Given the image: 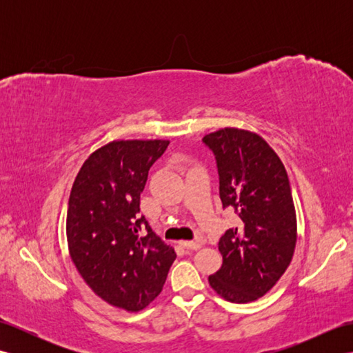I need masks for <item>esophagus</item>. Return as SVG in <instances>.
Here are the masks:
<instances>
[{"label": "esophagus", "instance_id": "esophagus-1", "mask_svg": "<svg viewBox=\"0 0 353 353\" xmlns=\"http://www.w3.org/2000/svg\"><path fill=\"white\" fill-rule=\"evenodd\" d=\"M181 245L183 249H188V250H197L200 249V243L199 241H181Z\"/></svg>", "mask_w": 353, "mask_h": 353}]
</instances>
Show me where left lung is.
<instances>
[{"label": "left lung", "instance_id": "obj_1", "mask_svg": "<svg viewBox=\"0 0 353 353\" xmlns=\"http://www.w3.org/2000/svg\"><path fill=\"white\" fill-rule=\"evenodd\" d=\"M203 144L215 156L223 209L238 215L236 228L220 238L223 265L209 283L229 302H253L273 288L294 253L297 221L287 171L256 133L221 129Z\"/></svg>", "mask_w": 353, "mask_h": 353}]
</instances>
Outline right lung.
<instances>
[{
    "label": "right lung",
    "mask_w": 353,
    "mask_h": 353,
    "mask_svg": "<svg viewBox=\"0 0 353 353\" xmlns=\"http://www.w3.org/2000/svg\"><path fill=\"white\" fill-rule=\"evenodd\" d=\"M168 141H114L85 161L74 181L66 238L74 265L103 301L141 311L159 296L174 249L141 215L148 170Z\"/></svg>",
    "instance_id": "1"
}]
</instances>
